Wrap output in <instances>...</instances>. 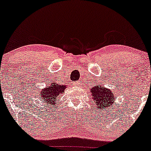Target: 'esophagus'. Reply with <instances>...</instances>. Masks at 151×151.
I'll return each mask as SVG.
<instances>
[{"label":"esophagus","mask_w":151,"mask_h":151,"mask_svg":"<svg viewBox=\"0 0 151 151\" xmlns=\"http://www.w3.org/2000/svg\"><path fill=\"white\" fill-rule=\"evenodd\" d=\"M75 85L76 86H81V81H77L75 83Z\"/></svg>","instance_id":"esophagus-1"}]
</instances>
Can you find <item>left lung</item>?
I'll list each match as a JSON object with an SVG mask.
<instances>
[{"label": "left lung", "mask_w": 151, "mask_h": 151, "mask_svg": "<svg viewBox=\"0 0 151 151\" xmlns=\"http://www.w3.org/2000/svg\"><path fill=\"white\" fill-rule=\"evenodd\" d=\"M90 91L91 93V98L95 101L96 105L101 110L104 109H107L109 106L112 105L116 100L114 93L109 89L104 88L103 86H96L91 88Z\"/></svg>", "instance_id": "8db88e82"}]
</instances>
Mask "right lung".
I'll return each mask as SVG.
<instances>
[{"instance_id": "add662e5", "label": "right lung", "mask_w": 151, "mask_h": 151, "mask_svg": "<svg viewBox=\"0 0 151 151\" xmlns=\"http://www.w3.org/2000/svg\"><path fill=\"white\" fill-rule=\"evenodd\" d=\"M66 86H62L59 84V83H54L52 81L50 83L48 87H46L45 89L41 91L40 92V98L45 100V103L47 102V104L54 105L55 101L58 99V97L64 93V90Z\"/></svg>"}]
</instances>
